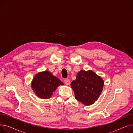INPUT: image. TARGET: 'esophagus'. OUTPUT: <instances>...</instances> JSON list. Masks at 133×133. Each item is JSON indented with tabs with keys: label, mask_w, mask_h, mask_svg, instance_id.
I'll return each instance as SVG.
<instances>
[{
	"label": "esophagus",
	"mask_w": 133,
	"mask_h": 133,
	"mask_svg": "<svg viewBox=\"0 0 133 133\" xmlns=\"http://www.w3.org/2000/svg\"><path fill=\"white\" fill-rule=\"evenodd\" d=\"M64 82H65V83L66 85H70L71 81H70V80H69V79H65L64 80Z\"/></svg>",
	"instance_id": "1"
}]
</instances>
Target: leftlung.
<instances>
[{
    "instance_id": "left-lung-1",
    "label": "left lung",
    "mask_w": 133,
    "mask_h": 133,
    "mask_svg": "<svg viewBox=\"0 0 133 133\" xmlns=\"http://www.w3.org/2000/svg\"><path fill=\"white\" fill-rule=\"evenodd\" d=\"M75 99L85 106L93 104L102 91L104 81L92 70H81L71 83Z\"/></svg>"
}]
</instances>
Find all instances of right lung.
<instances>
[{
  "label": "right lung",
  "instance_id": "right-lung-1",
  "mask_svg": "<svg viewBox=\"0 0 133 133\" xmlns=\"http://www.w3.org/2000/svg\"><path fill=\"white\" fill-rule=\"evenodd\" d=\"M60 85H64V83L48 71L38 73L31 82L33 91L39 98L43 99L50 98Z\"/></svg>",
  "mask_w": 133,
  "mask_h": 133
}]
</instances>
